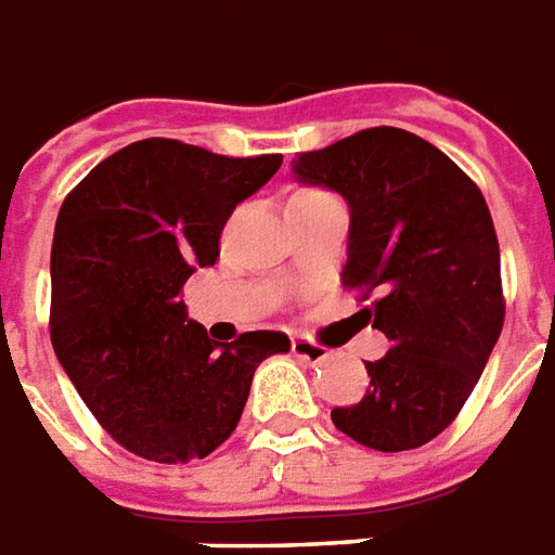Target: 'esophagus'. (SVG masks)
<instances>
[{
  "instance_id": "obj_1",
  "label": "esophagus",
  "mask_w": 555,
  "mask_h": 555,
  "mask_svg": "<svg viewBox=\"0 0 555 555\" xmlns=\"http://www.w3.org/2000/svg\"><path fill=\"white\" fill-rule=\"evenodd\" d=\"M293 356L308 361V364H320V361L328 359V349L317 340H310V337H293Z\"/></svg>"
}]
</instances>
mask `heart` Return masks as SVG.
<instances>
[{"instance_id": "obj_1", "label": "heart", "mask_w": 555, "mask_h": 555, "mask_svg": "<svg viewBox=\"0 0 555 555\" xmlns=\"http://www.w3.org/2000/svg\"><path fill=\"white\" fill-rule=\"evenodd\" d=\"M310 194H317V191H305V194H298V196H310Z\"/></svg>"}]
</instances>
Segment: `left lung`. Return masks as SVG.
Masks as SVG:
<instances>
[{"mask_svg":"<svg viewBox=\"0 0 555 555\" xmlns=\"http://www.w3.org/2000/svg\"><path fill=\"white\" fill-rule=\"evenodd\" d=\"M293 170L349 203L344 286L391 340L364 361L367 395L332 410L334 427L373 451L422 448L457 418L505 322L485 196L446 152L388 125L298 152Z\"/></svg>","mask_w":555,"mask_h":555,"instance_id":"obj_1","label":"left lung"}]
</instances>
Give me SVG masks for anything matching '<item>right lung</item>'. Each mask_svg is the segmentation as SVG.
Listing matches in <instances>:
<instances>
[{"mask_svg": "<svg viewBox=\"0 0 555 555\" xmlns=\"http://www.w3.org/2000/svg\"><path fill=\"white\" fill-rule=\"evenodd\" d=\"M149 137L89 172L59 208L50 250V340L59 364L121 448L188 463L223 446L259 361L281 332L218 344L188 320L182 286L221 257L223 223L281 167Z\"/></svg>", "mask_w": 555, "mask_h": 555, "instance_id": "add662e5", "label": "right lung"}]
</instances>
